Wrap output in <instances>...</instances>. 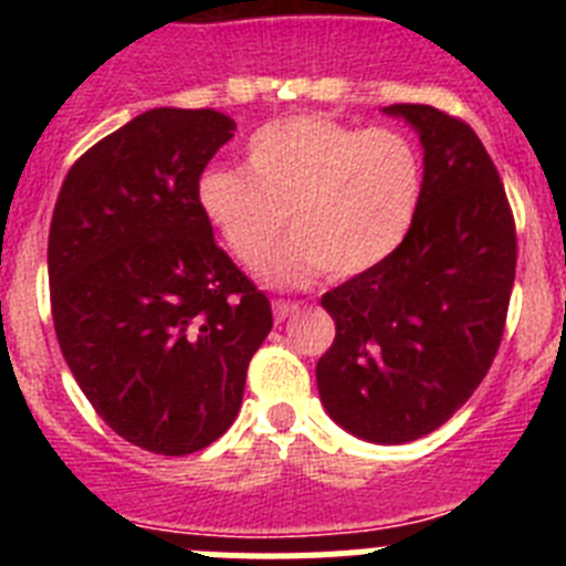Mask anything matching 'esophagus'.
<instances>
[{"mask_svg": "<svg viewBox=\"0 0 566 566\" xmlns=\"http://www.w3.org/2000/svg\"><path fill=\"white\" fill-rule=\"evenodd\" d=\"M272 312H274V323H283V319L292 317V314L297 312V303H286V300H274Z\"/></svg>", "mask_w": 566, "mask_h": 566, "instance_id": "obj_1", "label": "esophagus"}]
</instances>
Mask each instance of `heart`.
Listing matches in <instances>:
<instances>
[{"label": "heart", "instance_id": "1", "mask_svg": "<svg viewBox=\"0 0 566 566\" xmlns=\"http://www.w3.org/2000/svg\"><path fill=\"white\" fill-rule=\"evenodd\" d=\"M422 167L394 129H359L326 115H289L247 144V172L201 175L198 203L240 266L260 272L283 232L294 240L274 260L272 283L300 286L323 269L354 277L391 258L413 223Z\"/></svg>", "mask_w": 566, "mask_h": 566}]
</instances>
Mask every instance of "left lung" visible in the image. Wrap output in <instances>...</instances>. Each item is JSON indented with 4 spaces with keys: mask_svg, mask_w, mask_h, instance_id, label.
<instances>
[{
    "mask_svg": "<svg viewBox=\"0 0 566 566\" xmlns=\"http://www.w3.org/2000/svg\"><path fill=\"white\" fill-rule=\"evenodd\" d=\"M422 144V192L391 258L323 294L337 334L317 363L319 402L352 437H428L496 357L516 277V227L479 135L428 104H391Z\"/></svg>",
    "mask_w": 566,
    "mask_h": 566,
    "instance_id": "8db88e82",
    "label": "left lung"
}]
</instances>
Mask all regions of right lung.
I'll return each mask as SVG.
<instances>
[{
    "label": "right lung",
    "mask_w": 566,
    "mask_h": 566,
    "mask_svg": "<svg viewBox=\"0 0 566 566\" xmlns=\"http://www.w3.org/2000/svg\"><path fill=\"white\" fill-rule=\"evenodd\" d=\"M234 135L214 109L155 107L90 147L59 192L50 306L78 388L118 437L187 457L229 431L272 306L223 249L198 181Z\"/></svg>",
    "instance_id": "add662e5"
}]
</instances>
